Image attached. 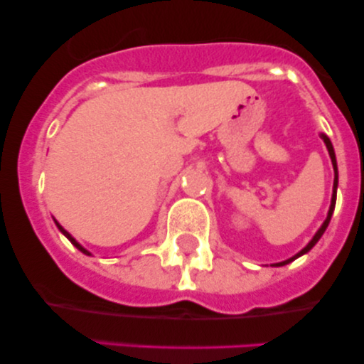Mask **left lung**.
Masks as SVG:
<instances>
[{"mask_svg": "<svg viewBox=\"0 0 364 364\" xmlns=\"http://www.w3.org/2000/svg\"><path fill=\"white\" fill-rule=\"evenodd\" d=\"M321 139H323V142L326 144V149H328V154H330V157H331V164H333V168H335V182H333V196H331V205H330V210H328V215H326V220L323 222V225L320 227V230H318L316 233H315V237L311 238L310 240V243H308V245L303 248V250H300L296 253V255H293L291 258H288V260H285V262H280V263H275V267H283V265H287V263H290V262H293V260H296L298 257H301V255H305L306 252H310L313 247L316 245V242L320 240L321 238V235L323 233H325V230H326V227H328V223H330V220H331V215H333V210H335V203H336V188H338V167H336V156H335V149H333V146H331V141L330 139H328L325 134H321Z\"/></svg>", "mask_w": 364, "mask_h": 364, "instance_id": "1", "label": "left lung"}]
</instances>
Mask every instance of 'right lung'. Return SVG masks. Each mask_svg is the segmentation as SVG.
I'll return each instance as SVG.
<instances>
[{"label": "right lung", "mask_w": 364, "mask_h": 364, "mask_svg": "<svg viewBox=\"0 0 364 364\" xmlns=\"http://www.w3.org/2000/svg\"><path fill=\"white\" fill-rule=\"evenodd\" d=\"M54 222H56V220H54ZM56 225H58V228H59V230H61V232H63V235H64V237H66V238H68V240H69V242H71V243H73V245L77 248V250H81V252L84 253V255H91V253H89V252L86 250V248H84V247L81 245V243H77V242H76V238H74V237H73V235H71V233H69V232H66V230H64V228H63L61 225H59V223H58V222H56Z\"/></svg>", "instance_id": "add662e5"}]
</instances>
